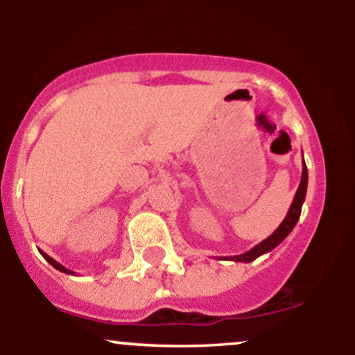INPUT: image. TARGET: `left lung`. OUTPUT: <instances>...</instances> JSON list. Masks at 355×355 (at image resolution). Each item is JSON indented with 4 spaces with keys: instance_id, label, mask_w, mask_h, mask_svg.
<instances>
[{
    "instance_id": "left-lung-1",
    "label": "left lung",
    "mask_w": 355,
    "mask_h": 355,
    "mask_svg": "<svg viewBox=\"0 0 355 355\" xmlns=\"http://www.w3.org/2000/svg\"><path fill=\"white\" fill-rule=\"evenodd\" d=\"M307 180H309L307 165H305V162H302V178H300L299 189H297L294 202H292L291 209H288L287 215H285V218L282 220V223H280V225H279V229H277L274 234L270 235V237H267L266 240H262V242H260L259 245H255L254 248H250V250L245 252V254L234 255V257H225V260H234V262H245V263H248V262H252V260L259 259L260 255H263V254H267V252L274 250L277 245H280V243H282L284 240L287 239V235L291 234L292 230H294V227L297 225V222H299L300 211H302V203L305 200V193H307Z\"/></svg>"
}]
</instances>
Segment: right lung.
<instances>
[{
  "instance_id": "add662e5",
  "label": "right lung",
  "mask_w": 355,
  "mask_h": 355,
  "mask_svg": "<svg viewBox=\"0 0 355 355\" xmlns=\"http://www.w3.org/2000/svg\"><path fill=\"white\" fill-rule=\"evenodd\" d=\"M40 254H42V255L44 257V259H46V260H48V262H50V263H51V266L56 268V270L63 272V274H68V275H75V272H73V270H70V268L63 267V266H61V263H60V262H56V260H55V259H51V257H50V255H46V254H44V252H42V250H40Z\"/></svg>"
}]
</instances>
